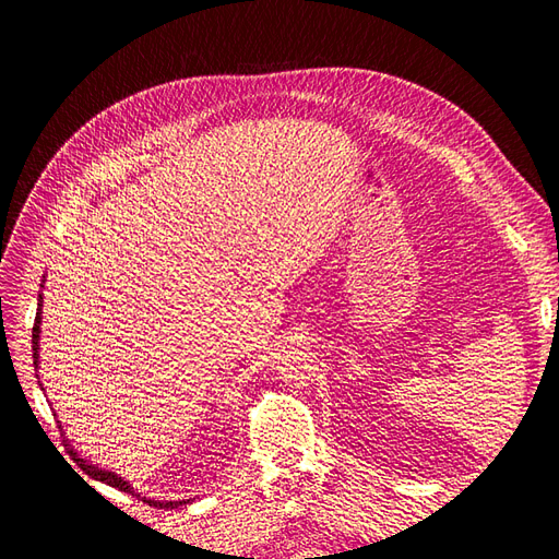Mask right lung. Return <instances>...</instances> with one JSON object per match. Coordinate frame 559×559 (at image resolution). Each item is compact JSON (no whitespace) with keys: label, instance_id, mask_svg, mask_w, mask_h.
<instances>
[{"label":"right lung","instance_id":"obj_1","mask_svg":"<svg viewBox=\"0 0 559 559\" xmlns=\"http://www.w3.org/2000/svg\"><path fill=\"white\" fill-rule=\"evenodd\" d=\"M44 282H46V280H41V286H44ZM41 308H44V294H39V298H37V317H35V329H32V357H35V368H39ZM41 389H44V386H41ZM60 429H62V425H60ZM64 448H67V452L72 454V460L83 468V473H86V476H91L93 480H99V483H105V485L118 487V489H121V492H128V495H132V497H140V492H134V487H132L128 480H123L121 476H118V473L105 471V468H99L97 464H93V462H88V460H83V456H81L70 443H67V441H64ZM142 501H146L148 506H160V509H177V506L191 503V499H181V501H156V499H146V497H142Z\"/></svg>","mask_w":559,"mask_h":559}]
</instances>
